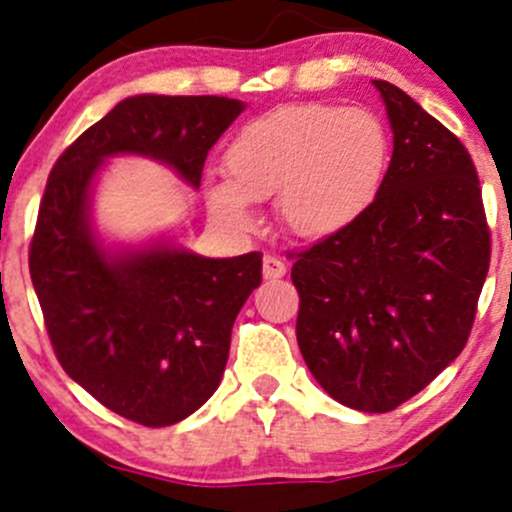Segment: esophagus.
I'll list each match as a JSON object with an SVG mask.
<instances>
[{
	"label": "esophagus",
	"mask_w": 512,
	"mask_h": 512,
	"mask_svg": "<svg viewBox=\"0 0 512 512\" xmlns=\"http://www.w3.org/2000/svg\"><path fill=\"white\" fill-rule=\"evenodd\" d=\"M285 272L287 265L277 255L262 257V277H265V280H280V277H285Z\"/></svg>",
	"instance_id": "1"
}]
</instances>
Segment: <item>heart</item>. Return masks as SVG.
<instances>
[{"mask_svg":"<svg viewBox=\"0 0 512 512\" xmlns=\"http://www.w3.org/2000/svg\"><path fill=\"white\" fill-rule=\"evenodd\" d=\"M391 160L386 123L371 108L285 103L240 128L225 151L227 180L208 185L218 218L252 225V200L277 198L289 232L307 240L354 225L381 193Z\"/></svg>","mask_w":512,"mask_h":512,"instance_id":"obj_1","label":"heart"}]
</instances>
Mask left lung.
Masks as SVG:
<instances>
[{
  "mask_svg": "<svg viewBox=\"0 0 512 512\" xmlns=\"http://www.w3.org/2000/svg\"><path fill=\"white\" fill-rule=\"evenodd\" d=\"M374 86L394 131L381 193L347 230L297 252L292 282L314 379L349 409L386 414L466 347L490 227L466 146L399 86Z\"/></svg>",
  "mask_w": 512,
  "mask_h": 512,
  "instance_id": "1",
  "label": "left lung"
}]
</instances>
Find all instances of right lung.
Listing matches in <instances>:
<instances>
[{
  "mask_svg": "<svg viewBox=\"0 0 512 512\" xmlns=\"http://www.w3.org/2000/svg\"><path fill=\"white\" fill-rule=\"evenodd\" d=\"M242 108L227 96H131L86 128L46 180L29 275L49 342L76 384L141 426H173L218 389L232 324L262 282V255H106L89 225L91 180L103 158L138 153L200 188L208 151Z\"/></svg>",
  "mask_w": 512,
  "mask_h": 512,
  "instance_id": "1",
  "label": "right lung"
}]
</instances>
